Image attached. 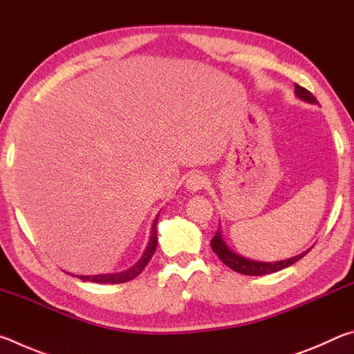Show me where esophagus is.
<instances>
[{
    "instance_id": "obj_1",
    "label": "esophagus",
    "mask_w": 354,
    "mask_h": 354,
    "mask_svg": "<svg viewBox=\"0 0 354 354\" xmlns=\"http://www.w3.org/2000/svg\"><path fill=\"white\" fill-rule=\"evenodd\" d=\"M205 185H206V178L203 176L201 173H194V175H190L187 183H185V187H187V190L192 192V194L201 190Z\"/></svg>"
}]
</instances>
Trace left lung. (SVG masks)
<instances>
[{
    "instance_id": "left-lung-1",
    "label": "left lung",
    "mask_w": 354,
    "mask_h": 354,
    "mask_svg": "<svg viewBox=\"0 0 354 354\" xmlns=\"http://www.w3.org/2000/svg\"><path fill=\"white\" fill-rule=\"evenodd\" d=\"M295 95L297 97L304 101V103H310V104H319L317 103L315 97L310 92H308L306 88L298 86L295 84ZM211 247L215 254L220 257V261L241 274H250V277H262V274H270V273H277L283 268L290 267L292 263H295L297 261L301 259V257L309 253V250L304 251V253H299L298 256L289 257V259L284 261H274V262H262V261H254L250 259V257H245L242 254H239L237 251L231 250L230 245L225 242L223 234H221V230L218 227L217 232H215L214 239L211 241Z\"/></svg>"
}]
</instances>
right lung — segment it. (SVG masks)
Wrapping results in <instances>:
<instances>
[{
    "mask_svg": "<svg viewBox=\"0 0 354 354\" xmlns=\"http://www.w3.org/2000/svg\"><path fill=\"white\" fill-rule=\"evenodd\" d=\"M158 218L156 217L151 226V232H149V241L145 251H143L142 257L139 262H136L133 267L128 268V270L118 272V273H101V274H77V278H81L82 281H92V283H98V284H122V283H128V281L134 279L139 277V274L143 272V268L147 267V263L151 259L156 247H158V230H156V225H158Z\"/></svg>",
    "mask_w": 354,
    "mask_h": 354,
    "instance_id": "1",
    "label": "right lung"
}]
</instances>
